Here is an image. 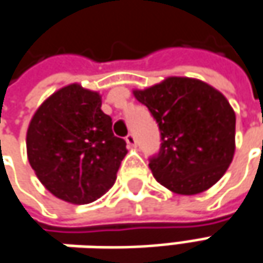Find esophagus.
Here are the masks:
<instances>
[{
	"label": "esophagus",
	"instance_id": "34e87169",
	"mask_svg": "<svg viewBox=\"0 0 263 263\" xmlns=\"http://www.w3.org/2000/svg\"><path fill=\"white\" fill-rule=\"evenodd\" d=\"M125 141H126V144H128L129 147H135V145H137V140H135V137H134L132 134H128Z\"/></svg>",
	"mask_w": 263,
	"mask_h": 263
}]
</instances>
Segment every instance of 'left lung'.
<instances>
[{"label":"left lung","mask_w":263,"mask_h":263,"mask_svg":"<svg viewBox=\"0 0 263 263\" xmlns=\"http://www.w3.org/2000/svg\"><path fill=\"white\" fill-rule=\"evenodd\" d=\"M134 96L159 123L163 142L148 164L157 182L179 195L215 185L236 149V114L224 95L196 78L167 77Z\"/></svg>","instance_id":"obj_1"}]
</instances>
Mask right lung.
Segmentation results:
<instances>
[{
	"mask_svg": "<svg viewBox=\"0 0 263 263\" xmlns=\"http://www.w3.org/2000/svg\"><path fill=\"white\" fill-rule=\"evenodd\" d=\"M100 107L97 91L68 84L37 107L27 128V159L36 176L69 204H90L106 194L128 153Z\"/></svg>",
	"mask_w": 263,
	"mask_h": 263,
	"instance_id": "right-lung-1",
	"label": "right lung"
}]
</instances>
